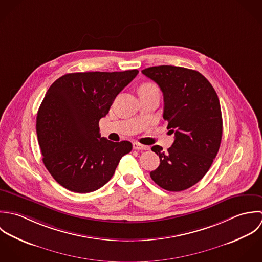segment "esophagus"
Masks as SVG:
<instances>
[{"label":"esophagus","mask_w":262,"mask_h":262,"mask_svg":"<svg viewBox=\"0 0 262 262\" xmlns=\"http://www.w3.org/2000/svg\"><path fill=\"white\" fill-rule=\"evenodd\" d=\"M133 148H134V150H137V151H148L150 149L148 146L142 145V144L137 143V142L133 144Z\"/></svg>","instance_id":"1"}]
</instances>
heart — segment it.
Returning a JSON list of instances; mask_svg holds the SVG:
<instances>
[{"label":"heart","instance_id":"b5f03b06","mask_svg":"<svg viewBox=\"0 0 262 262\" xmlns=\"http://www.w3.org/2000/svg\"><path fill=\"white\" fill-rule=\"evenodd\" d=\"M141 89H146V90H158L157 87L154 84H145L141 87Z\"/></svg>","mask_w":262,"mask_h":262}]
</instances>
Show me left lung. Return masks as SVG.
Listing matches in <instances>:
<instances>
[{"label": "left lung", "mask_w": 262, "mask_h": 262, "mask_svg": "<svg viewBox=\"0 0 262 262\" xmlns=\"http://www.w3.org/2000/svg\"><path fill=\"white\" fill-rule=\"evenodd\" d=\"M142 73L163 92V118L175 136L167 153L158 145L152 147L160 165L150 173L151 178L168 191L185 190L207 174L219 152L223 119L217 95L205 76L194 70L158 66Z\"/></svg>", "instance_id": "8db88e82"}]
</instances>
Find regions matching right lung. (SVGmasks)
<instances>
[{
  "instance_id": "1",
  "label": "right lung",
  "mask_w": 262,
  "mask_h": 262,
  "mask_svg": "<svg viewBox=\"0 0 262 262\" xmlns=\"http://www.w3.org/2000/svg\"><path fill=\"white\" fill-rule=\"evenodd\" d=\"M138 73L66 74L48 90L37 112L36 133L45 166L64 188L79 193L99 189L132 151L128 141L101 138L99 120Z\"/></svg>"
}]
</instances>
